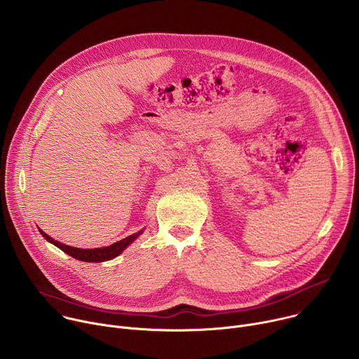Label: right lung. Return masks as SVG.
<instances>
[{"label":"right lung","mask_w":359,"mask_h":359,"mask_svg":"<svg viewBox=\"0 0 359 359\" xmlns=\"http://www.w3.org/2000/svg\"><path fill=\"white\" fill-rule=\"evenodd\" d=\"M41 234L49 241L55 244L58 248H61L64 252L69 254L71 257L76 259V260H81V262H88V263H97V262H107V260H111V259H115L116 255H119L140 233H135L123 240H119L108 247H102V248H92V250H88V248H75V247H69V245H65L57 240H54L53 237H49L48 234H45L42 230H39Z\"/></svg>","instance_id":"add662e5"}]
</instances>
